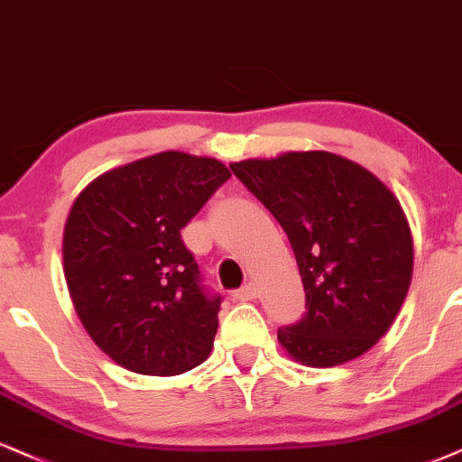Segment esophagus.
Segmentation results:
<instances>
[{"label": "esophagus", "mask_w": 462, "mask_h": 462, "mask_svg": "<svg viewBox=\"0 0 462 462\" xmlns=\"http://www.w3.org/2000/svg\"><path fill=\"white\" fill-rule=\"evenodd\" d=\"M254 298H257V284H254V282L244 284L242 289H237V291H236V300H240V301H248V300H254Z\"/></svg>", "instance_id": "esophagus-1"}]
</instances>
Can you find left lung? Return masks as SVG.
Segmentation results:
<instances>
[{
  "label": "left lung",
  "mask_w": 462,
  "mask_h": 462,
  "mask_svg": "<svg viewBox=\"0 0 462 462\" xmlns=\"http://www.w3.org/2000/svg\"><path fill=\"white\" fill-rule=\"evenodd\" d=\"M291 242L306 315L278 329L293 360L328 368L385 336L407 298L413 240L398 199L332 152H284L229 164Z\"/></svg>",
  "instance_id": "8db88e82"
}]
</instances>
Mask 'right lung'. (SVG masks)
<instances>
[{"label": "right lung", "mask_w": 462, "mask_h": 462, "mask_svg": "<svg viewBox=\"0 0 462 462\" xmlns=\"http://www.w3.org/2000/svg\"><path fill=\"white\" fill-rule=\"evenodd\" d=\"M231 171L161 152L83 188L64 226V276L83 328L113 362L171 377L208 360L220 295H209L181 229Z\"/></svg>", "instance_id": "obj_1"}]
</instances>
